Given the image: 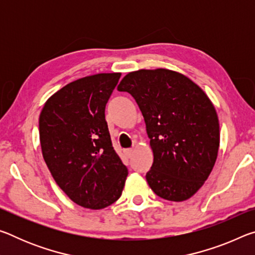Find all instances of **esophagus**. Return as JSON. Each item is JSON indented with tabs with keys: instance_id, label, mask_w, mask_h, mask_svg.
<instances>
[{
	"instance_id": "obj_1",
	"label": "esophagus",
	"mask_w": 255,
	"mask_h": 255,
	"mask_svg": "<svg viewBox=\"0 0 255 255\" xmlns=\"http://www.w3.org/2000/svg\"><path fill=\"white\" fill-rule=\"evenodd\" d=\"M132 153H133V149L132 148H128L125 150V154H126L127 157H131L132 156Z\"/></svg>"
}]
</instances>
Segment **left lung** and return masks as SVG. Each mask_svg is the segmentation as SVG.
Returning <instances> with one entry per match:
<instances>
[{
	"label": "left lung",
	"instance_id": "1",
	"mask_svg": "<svg viewBox=\"0 0 255 255\" xmlns=\"http://www.w3.org/2000/svg\"><path fill=\"white\" fill-rule=\"evenodd\" d=\"M143 114L154 162L150 189L170 201L189 199L208 179L219 147L217 112L207 94L181 73L130 72L118 85Z\"/></svg>",
	"mask_w": 255,
	"mask_h": 255
}]
</instances>
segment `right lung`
<instances>
[{"label": "right lung", "instance_id": "1", "mask_svg": "<svg viewBox=\"0 0 255 255\" xmlns=\"http://www.w3.org/2000/svg\"><path fill=\"white\" fill-rule=\"evenodd\" d=\"M120 75L101 73L71 82L46 101L39 117L47 166L58 187L84 208L102 209L117 201L128 175L105 116Z\"/></svg>", "mask_w": 255, "mask_h": 255}]
</instances>
